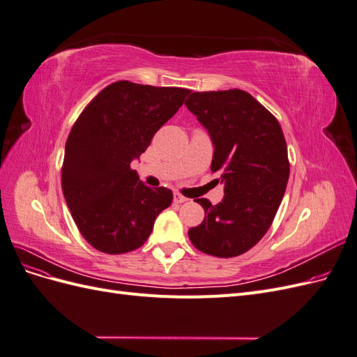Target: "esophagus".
Returning a JSON list of instances; mask_svg holds the SVG:
<instances>
[{
    "mask_svg": "<svg viewBox=\"0 0 357 357\" xmlns=\"http://www.w3.org/2000/svg\"><path fill=\"white\" fill-rule=\"evenodd\" d=\"M172 199H174V202H176V204H181V202H186V201H188V198H186V197H183L181 193H178V192H176V193H174V197H172Z\"/></svg>",
    "mask_w": 357,
    "mask_h": 357,
    "instance_id": "34e87169",
    "label": "esophagus"
}]
</instances>
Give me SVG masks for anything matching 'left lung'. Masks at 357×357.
<instances>
[{"mask_svg":"<svg viewBox=\"0 0 357 357\" xmlns=\"http://www.w3.org/2000/svg\"><path fill=\"white\" fill-rule=\"evenodd\" d=\"M185 105L208 129L211 171L225 183L218 205L195 199L207 215L189 229V238L202 253L240 256L262 240L282 204L290 171L283 129L241 89L192 92Z\"/></svg>","mask_w":357,"mask_h":357,"instance_id":"1","label":"left lung"}]
</instances>
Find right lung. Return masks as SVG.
<instances>
[{
  "mask_svg": "<svg viewBox=\"0 0 357 357\" xmlns=\"http://www.w3.org/2000/svg\"><path fill=\"white\" fill-rule=\"evenodd\" d=\"M189 89L119 80L84 107L66 144L62 192L83 238L107 255L142 247L172 192L149 188L131 169Z\"/></svg>",
  "mask_w": 357,
  "mask_h": 357,
  "instance_id": "add662e5",
  "label": "right lung"
}]
</instances>
